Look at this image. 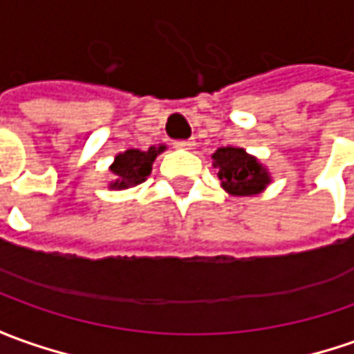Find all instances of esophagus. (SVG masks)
Returning a JSON list of instances; mask_svg holds the SVG:
<instances>
[{
	"label": "esophagus",
	"instance_id": "obj_1",
	"mask_svg": "<svg viewBox=\"0 0 354 354\" xmlns=\"http://www.w3.org/2000/svg\"><path fill=\"white\" fill-rule=\"evenodd\" d=\"M176 147H180V149H194L196 147V139H184V141H178Z\"/></svg>",
	"mask_w": 354,
	"mask_h": 354
}]
</instances>
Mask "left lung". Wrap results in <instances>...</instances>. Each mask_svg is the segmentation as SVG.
<instances>
[{"mask_svg": "<svg viewBox=\"0 0 354 354\" xmlns=\"http://www.w3.org/2000/svg\"><path fill=\"white\" fill-rule=\"evenodd\" d=\"M221 186L230 196H256L271 182L268 168L240 147H221L213 153Z\"/></svg>", "mask_w": 354, "mask_h": 354, "instance_id": "left-lung-1", "label": "left lung"}]
</instances>
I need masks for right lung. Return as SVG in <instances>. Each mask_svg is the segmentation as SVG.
Here are the masks:
<instances>
[{
  "label": "right lung",
  "mask_w": 354,
  "mask_h": 354,
  "mask_svg": "<svg viewBox=\"0 0 354 354\" xmlns=\"http://www.w3.org/2000/svg\"><path fill=\"white\" fill-rule=\"evenodd\" d=\"M165 149H167V145L149 147L147 151L127 149L124 153L116 155L114 162L110 165V172L116 176V180L110 184V187L112 189H127V187H133L141 182H145L147 176L153 170L155 158Z\"/></svg>",
  "instance_id": "right-lung-1"
}]
</instances>
